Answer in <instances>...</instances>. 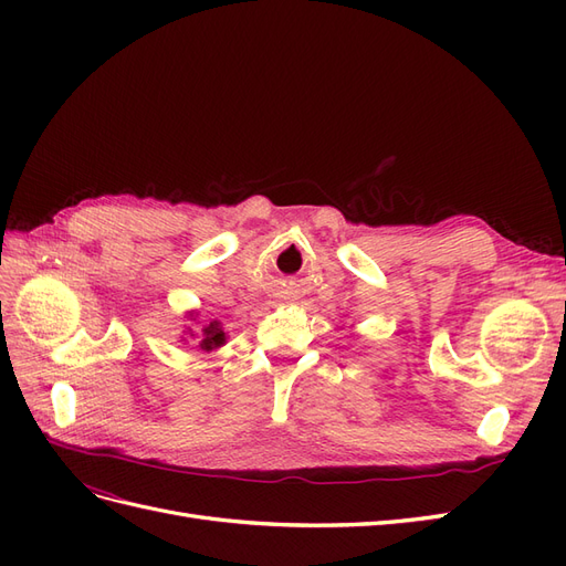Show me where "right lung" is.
Masks as SVG:
<instances>
[{"label":"right lung","instance_id":"1","mask_svg":"<svg viewBox=\"0 0 566 566\" xmlns=\"http://www.w3.org/2000/svg\"><path fill=\"white\" fill-rule=\"evenodd\" d=\"M224 342H227V335H224V331H221L219 321H212L210 325H205V328H202V339L198 342V347L202 352H212V349L224 345Z\"/></svg>","mask_w":566,"mask_h":566}]
</instances>
